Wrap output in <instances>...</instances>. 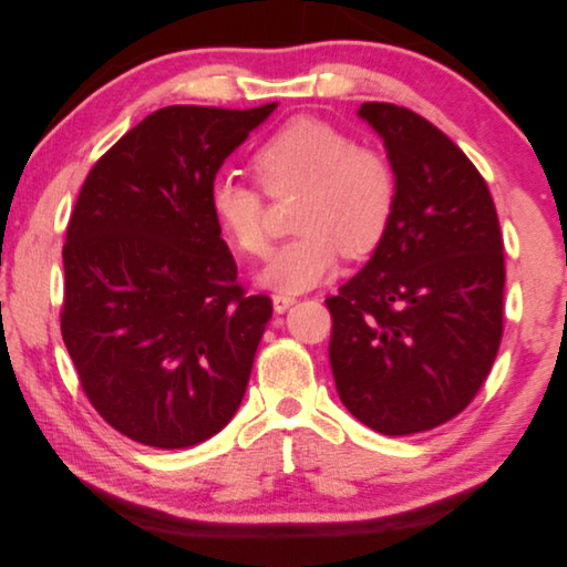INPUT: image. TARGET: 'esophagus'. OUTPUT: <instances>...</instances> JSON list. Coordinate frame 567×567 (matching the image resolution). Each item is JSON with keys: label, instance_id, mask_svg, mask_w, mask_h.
Here are the masks:
<instances>
[{"label": "esophagus", "instance_id": "1", "mask_svg": "<svg viewBox=\"0 0 567 567\" xmlns=\"http://www.w3.org/2000/svg\"><path fill=\"white\" fill-rule=\"evenodd\" d=\"M271 302H274V312H286L290 305L296 302V298H290V296H281V293H277V296H271Z\"/></svg>", "mask_w": 567, "mask_h": 567}]
</instances>
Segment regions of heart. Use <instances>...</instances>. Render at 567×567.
<instances>
[{
  "label": "heart",
  "instance_id": "obj_1",
  "mask_svg": "<svg viewBox=\"0 0 567 567\" xmlns=\"http://www.w3.org/2000/svg\"><path fill=\"white\" fill-rule=\"evenodd\" d=\"M252 169L274 198L302 188L296 208L300 234L274 250L260 277L279 293H302L333 277L342 252H373L398 208V177L383 153L357 146L346 130L321 117H290L257 146ZM261 189L231 173H217L208 186L215 225L236 250L255 257L269 248Z\"/></svg>",
  "mask_w": 567,
  "mask_h": 567
}]
</instances>
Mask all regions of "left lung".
<instances>
[{
    "instance_id": "8db88e82",
    "label": "left lung",
    "mask_w": 567,
    "mask_h": 567,
    "mask_svg": "<svg viewBox=\"0 0 567 567\" xmlns=\"http://www.w3.org/2000/svg\"><path fill=\"white\" fill-rule=\"evenodd\" d=\"M383 136L398 208L369 265L326 298L342 404L383 435L466 409L504 333V238L489 188L447 134L404 106L359 109Z\"/></svg>"
}]
</instances>
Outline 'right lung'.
Masks as SVG:
<instances>
[{
  "instance_id": "add662e5",
  "label": "right lung",
  "mask_w": 567,
  "mask_h": 567,
  "mask_svg": "<svg viewBox=\"0 0 567 567\" xmlns=\"http://www.w3.org/2000/svg\"><path fill=\"white\" fill-rule=\"evenodd\" d=\"M274 109H161L80 188L63 244L61 336L92 406L134 442L194 447L244 400L271 300L238 284L208 186Z\"/></svg>"
}]
</instances>
